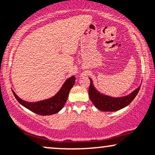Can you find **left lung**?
<instances>
[{"label": "left lung", "mask_w": 155, "mask_h": 155, "mask_svg": "<svg viewBox=\"0 0 155 155\" xmlns=\"http://www.w3.org/2000/svg\"><path fill=\"white\" fill-rule=\"evenodd\" d=\"M89 79H90V86L89 88V98L97 109L105 112L117 111L126 107L136 97L141 87L139 86L128 95L121 97H113L98 92L93 85L92 80L90 78Z\"/></svg>", "instance_id": "8db88e82"}]
</instances>
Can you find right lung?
I'll list each match as a JSON object with an SVG mask.
<instances>
[{
    "label": "right lung",
    "instance_id": "1",
    "mask_svg": "<svg viewBox=\"0 0 155 155\" xmlns=\"http://www.w3.org/2000/svg\"><path fill=\"white\" fill-rule=\"evenodd\" d=\"M74 84H75V77L72 76L65 81L62 87L55 95L47 100L35 102L24 101L18 97L14 91L12 90V92L17 101L28 110L40 115H50L58 113L62 109L66 103L71 89L72 88Z\"/></svg>",
    "mask_w": 155,
    "mask_h": 155
}]
</instances>
